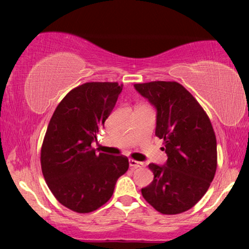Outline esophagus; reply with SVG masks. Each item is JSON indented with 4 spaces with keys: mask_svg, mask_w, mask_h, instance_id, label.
<instances>
[{
    "mask_svg": "<svg viewBox=\"0 0 249 249\" xmlns=\"http://www.w3.org/2000/svg\"><path fill=\"white\" fill-rule=\"evenodd\" d=\"M129 165H130V168L132 169H138V168H142L144 164H142V162L135 161V160H129Z\"/></svg>",
    "mask_w": 249,
    "mask_h": 249,
    "instance_id": "1",
    "label": "esophagus"
}]
</instances>
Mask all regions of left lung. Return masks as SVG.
<instances>
[{
  "label": "left lung",
  "instance_id": "left-lung-1",
  "mask_svg": "<svg viewBox=\"0 0 249 249\" xmlns=\"http://www.w3.org/2000/svg\"><path fill=\"white\" fill-rule=\"evenodd\" d=\"M158 110L155 135L163 139L168 161L148 168L154 179L142 195L165 215L186 212L210 188L217 166L216 137L209 115L177 81L135 84Z\"/></svg>",
  "mask_w": 249,
  "mask_h": 249
}]
</instances>
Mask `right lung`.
Masks as SVG:
<instances>
[{
	"label": "right lung",
	"mask_w": 249,
	"mask_h": 249,
	"mask_svg": "<svg viewBox=\"0 0 249 249\" xmlns=\"http://www.w3.org/2000/svg\"><path fill=\"white\" fill-rule=\"evenodd\" d=\"M121 90L118 83L79 85L63 97L47 125L40 148L43 176L57 202L73 212L90 213L104 205L129 168L125 156L91 148Z\"/></svg>",
	"instance_id": "right-lung-1"
}]
</instances>
